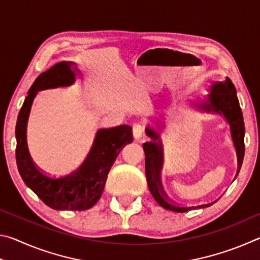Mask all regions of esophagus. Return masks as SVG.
Segmentation results:
<instances>
[{
  "label": "esophagus",
  "mask_w": 260,
  "mask_h": 260,
  "mask_svg": "<svg viewBox=\"0 0 260 260\" xmlns=\"http://www.w3.org/2000/svg\"><path fill=\"white\" fill-rule=\"evenodd\" d=\"M143 134V126L141 124H134L133 125V136L135 140L141 139V136Z\"/></svg>",
  "instance_id": "34e87169"
}]
</instances>
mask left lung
<instances>
[{"instance_id": "1", "label": "left lung", "mask_w": 260, "mask_h": 260, "mask_svg": "<svg viewBox=\"0 0 260 260\" xmlns=\"http://www.w3.org/2000/svg\"><path fill=\"white\" fill-rule=\"evenodd\" d=\"M210 94L206 96V100L193 101V107L197 110L206 113H217L225 118L227 124L230 125L232 141L234 143L236 156H237V174L240 173L242 162L244 158V120L242 110L240 108L239 99L236 95L235 86L230 78L223 81H213L210 86ZM160 126L153 128L148 126L146 128L147 135L151 140L149 142L143 143V150L146 153V177L148 181V187L151 195L156 202L162 208L174 212H187L192 209L208 208L212 203L199 205V206H180L167 200L166 195L162 190L160 183V169L162 166V147L160 143L159 135ZM235 177V178H236Z\"/></svg>"}]
</instances>
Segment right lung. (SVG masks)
<instances>
[{"label":"right lung","mask_w":260,"mask_h":260,"mask_svg":"<svg viewBox=\"0 0 260 260\" xmlns=\"http://www.w3.org/2000/svg\"><path fill=\"white\" fill-rule=\"evenodd\" d=\"M80 71L73 61H59L41 73L30 86L16 125V160L19 174L30 190L54 210H88L96 204L104 190L108 173L118 153L133 141L132 127L120 125L96 132L93 146L82 164L68 175L56 178L42 173L30 158L26 131L30 109L40 90L69 87Z\"/></svg>","instance_id":"obj_1"}]
</instances>
